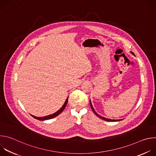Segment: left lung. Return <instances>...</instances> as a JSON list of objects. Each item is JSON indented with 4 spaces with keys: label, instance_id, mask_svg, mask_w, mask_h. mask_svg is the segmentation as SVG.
<instances>
[{
    "label": "left lung",
    "instance_id": "1",
    "mask_svg": "<svg viewBox=\"0 0 156 156\" xmlns=\"http://www.w3.org/2000/svg\"><path fill=\"white\" fill-rule=\"evenodd\" d=\"M131 53L133 55H135V54H134V53L132 52H131ZM90 105H91V108H92L93 111L94 112V114H96L98 117L101 118V119H102V120H105V121H108V122H117V121H120V120H112V119H107V118L103 117H102V116L99 115V114H98L96 112V111L94 110V108H93V105H92V104H91V101H90Z\"/></svg>",
    "mask_w": 156,
    "mask_h": 156
}]
</instances>
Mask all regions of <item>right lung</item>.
I'll list each match as a JSON object with an SVG mask.
<instances>
[{"label": "right lung", "mask_w": 156, "mask_h": 156, "mask_svg": "<svg viewBox=\"0 0 156 156\" xmlns=\"http://www.w3.org/2000/svg\"><path fill=\"white\" fill-rule=\"evenodd\" d=\"M68 99H69V97H68L67 98H66V101H65L64 104L63 105V106H62L58 111H57V112H56L55 113H54V114H51V115H47V116H45V117H36V116H34V115H31V116H32L33 117H34V119H37V120H42V121L53 119V118L57 117V115H58L60 114H61V113L63 112V110L65 109V108L66 104H67Z\"/></svg>", "instance_id": "1"}]
</instances>
